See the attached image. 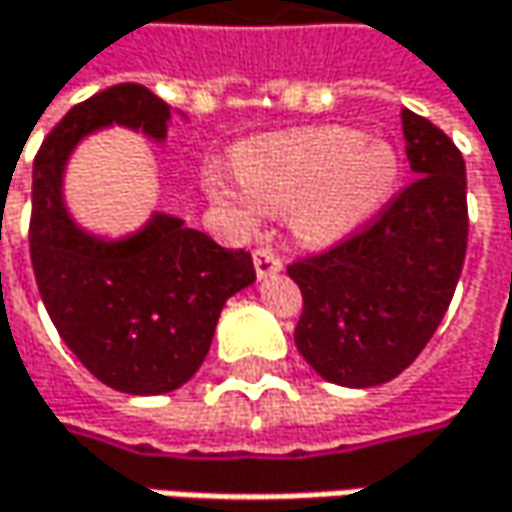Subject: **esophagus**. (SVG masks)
<instances>
[{
	"label": "esophagus",
	"mask_w": 512,
	"mask_h": 512,
	"mask_svg": "<svg viewBox=\"0 0 512 512\" xmlns=\"http://www.w3.org/2000/svg\"><path fill=\"white\" fill-rule=\"evenodd\" d=\"M284 269V260L275 255L272 249H257L255 252V272L260 281H266V278H272V275H278Z\"/></svg>",
	"instance_id": "1"
}]
</instances>
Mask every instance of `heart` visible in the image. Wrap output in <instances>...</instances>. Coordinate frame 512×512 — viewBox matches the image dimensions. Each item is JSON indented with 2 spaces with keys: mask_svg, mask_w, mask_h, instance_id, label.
<instances>
[{
  "mask_svg": "<svg viewBox=\"0 0 512 512\" xmlns=\"http://www.w3.org/2000/svg\"><path fill=\"white\" fill-rule=\"evenodd\" d=\"M237 187L219 166L205 169L208 196L252 225L263 213H290L307 249H331L393 202L401 161L390 143L349 125H319L263 137L237 149Z\"/></svg>",
  "mask_w": 512,
  "mask_h": 512,
  "instance_id": "heart-1",
  "label": "heart"
}]
</instances>
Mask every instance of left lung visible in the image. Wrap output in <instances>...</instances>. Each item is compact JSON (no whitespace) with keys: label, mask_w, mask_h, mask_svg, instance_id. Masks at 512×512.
Segmentation results:
<instances>
[{"label":"left lung","mask_w":512,"mask_h":512,"mask_svg":"<svg viewBox=\"0 0 512 512\" xmlns=\"http://www.w3.org/2000/svg\"><path fill=\"white\" fill-rule=\"evenodd\" d=\"M413 184L337 249L293 263L304 310L296 349L331 384L393 381L428 346L466 257V163L434 122L401 111Z\"/></svg>","instance_id":"1"}]
</instances>
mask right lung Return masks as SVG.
I'll list each match as a JSON object with an SVG mask.
<instances>
[{
  "label": "right lung",
  "instance_id": "right-lung-1",
  "mask_svg": "<svg viewBox=\"0 0 512 512\" xmlns=\"http://www.w3.org/2000/svg\"><path fill=\"white\" fill-rule=\"evenodd\" d=\"M172 111L143 84H117L75 105L43 140L31 175V266L61 340L111 390L161 395L205 363L225 302L255 284L249 252L222 249L184 219L152 210L122 237L78 225L64 172L102 128L163 143Z\"/></svg>",
  "mask_w": 512,
  "mask_h": 512
}]
</instances>
